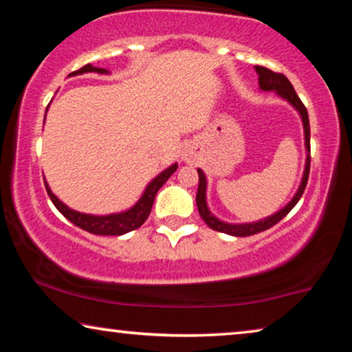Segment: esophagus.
Here are the masks:
<instances>
[{
  "instance_id": "esophagus-1",
  "label": "esophagus",
  "mask_w": 352,
  "mask_h": 352,
  "mask_svg": "<svg viewBox=\"0 0 352 352\" xmlns=\"http://www.w3.org/2000/svg\"><path fill=\"white\" fill-rule=\"evenodd\" d=\"M182 158H183L186 163H192L194 160H195V152L192 151V148H186V151L183 152Z\"/></svg>"
}]
</instances>
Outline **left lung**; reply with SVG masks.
<instances>
[{
    "label": "left lung",
    "instance_id": "obj_1",
    "mask_svg": "<svg viewBox=\"0 0 352 352\" xmlns=\"http://www.w3.org/2000/svg\"><path fill=\"white\" fill-rule=\"evenodd\" d=\"M256 73L259 76V87L261 90L264 91H276L279 96L283 99L287 100L292 105L295 107L300 113L301 121H302V127H305V140H306V151H307V158H306V169L305 174H302V180L300 188H298L296 194L294 195L287 205H285L283 210H279L276 214H273L270 217H265L259 220V222H253V223H225L222 220H219L217 217H214L211 211L208 210L206 205V178L201 169H197L199 172V189H197V195H195V201H197V208L201 219L205 220V223L210 226V228L220 231V233L230 234V236H237V237H245V236H253L258 234L261 231H265L272 228L273 225H276L279 220H283L287 214L292 211L298 200L301 199L302 192H305L306 184H307V178H309V170H311V127H309V115L305 104L301 102V99L298 98V94L295 93L294 87H292L290 80L281 73H275L265 67H254Z\"/></svg>",
    "mask_w": 352,
    "mask_h": 352
}]
</instances>
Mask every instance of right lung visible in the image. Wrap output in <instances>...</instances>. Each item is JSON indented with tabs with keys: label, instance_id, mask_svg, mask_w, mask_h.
Wrapping results in <instances>:
<instances>
[{
	"label": "right lung",
	"instance_id": "1",
	"mask_svg": "<svg viewBox=\"0 0 352 352\" xmlns=\"http://www.w3.org/2000/svg\"><path fill=\"white\" fill-rule=\"evenodd\" d=\"M83 73H99V74H109V71L104 68H96L93 65H85L80 69L73 71L69 76H77V74H83ZM47 110V109H46ZM178 164H172L168 169L163 170L158 177H155L153 180L147 184V188L144 190V194L141 195V199L136 201V205L130 208V210L124 211V212H118V214H109V216H91V214H83V212H77L74 210H71L65 204H62L52 190L47 186V183L45 182V188L46 192L50 195V199L52 200V204L60 211L65 217H67L69 222H73L76 226L79 228L88 231L91 234H99V236H122L129 233V231H133L136 228L146 222L148 214L152 211V205L155 200V195H157L158 189L163 186V184L168 182V178L174 174L177 170Z\"/></svg>",
	"mask_w": 352,
	"mask_h": 352
}]
</instances>
